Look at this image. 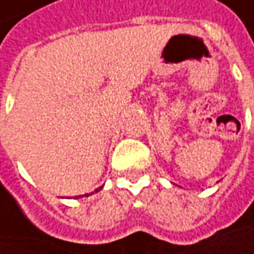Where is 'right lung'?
<instances>
[{"label": "right lung", "instance_id": "1", "mask_svg": "<svg viewBox=\"0 0 254 254\" xmlns=\"http://www.w3.org/2000/svg\"><path fill=\"white\" fill-rule=\"evenodd\" d=\"M100 188H102V187H100ZM95 191H96V192H97V190H95ZM84 195H86V197H87V194H84ZM89 195H90V194H89ZM76 198H77V197H76Z\"/></svg>", "mask_w": 254, "mask_h": 254}]
</instances>
